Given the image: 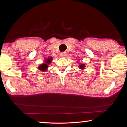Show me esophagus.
I'll return each instance as SVG.
<instances>
[{"label":"esophagus","instance_id":"1","mask_svg":"<svg viewBox=\"0 0 127 127\" xmlns=\"http://www.w3.org/2000/svg\"><path fill=\"white\" fill-rule=\"evenodd\" d=\"M60 55L62 57H65L66 56V52H62L61 53Z\"/></svg>","mask_w":127,"mask_h":127}]
</instances>
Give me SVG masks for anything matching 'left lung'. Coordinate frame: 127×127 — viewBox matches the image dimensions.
<instances>
[{
    "instance_id": "left-lung-1",
    "label": "left lung",
    "mask_w": 127,
    "mask_h": 127,
    "mask_svg": "<svg viewBox=\"0 0 127 127\" xmlns=\"http://www.w3.org/2000/svg\"><path fill=\"white\" fill-rule=\"evenodd\" d=\"M85 67V64H80V65H79V67L80 68V69H84V67Z\"/></svg>"
}]
</instances>
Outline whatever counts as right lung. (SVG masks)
<instances>
[{"label":"right lung","mask_w":127,"mask_h":127,"mask_svg":"<svg viewBox=\"0 0 127 127\" xmlns=\"http://www.w3.org/2000/svg\"><path fill=\"white\" fill-rule=\"evenodd\" d=\"M51 60H52V57H49L48 58H47V59L45 60V63L42 64H41V65H40L39 66L38 69H39L40 70L42 71L47 70V68H48V67H49L48 65H49V64L51 63Z\"/></svg>","instance_id":"1"}]
</instances>
